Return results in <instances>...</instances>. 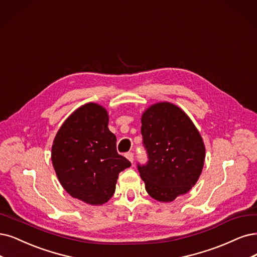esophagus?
<instances>
[{
  "label": "esophagus",
  "instance_id": "1",
  "mask_svg": "<svg viewBox=\"0 0 257 257\" xmlns=\"http://www.w3.org/2000/svg\"><path fill=\"white\" fill-rule=\"evenodd\" d=\"M126 158L130 161L131 163H134V158H135L134 153H127V154H126Z\"/></svg>",
  "mask_w": 257,
  "mask_h": 257
}]
</instances>
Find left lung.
<instances>
[{
    "mask_svg": "<svg viewBox=\"0 0 257 257\" xmlns=\"http://www.w3.org/2000/svg\"><path fill=\"white\" fill-rule=\"evenodd\" d=\"M142 137L148 161L138 169L147 193L170 202L189 192L201 175L205 147L186 113L170 102H158L142 115Z\"/></svg>",
    "mask_w": 257,
    "mask_h": 257,
    "instance_id": "8db88e82",
    "label": "left lung"
}]
</instances>
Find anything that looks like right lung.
<instances>
[{
    "instance_id": "add662e5",
    "label": "right lung",
    "mask_w": 257,
    "mask_h": 257,
    "mask_svg": "<svg viewBox=\"0 0 257 257\" xmlns=\"http://www.w3.org/2000/svg\"><path fill=\"white\" fill-rule=\"evenodd\" d=\"M108 122L106 109L85 103L65 119L52 146L53 166L63 188L92 205L106 203L115 192L118 174L131 166L117 154Z\"/></svg>"
}]
</instances>
